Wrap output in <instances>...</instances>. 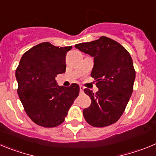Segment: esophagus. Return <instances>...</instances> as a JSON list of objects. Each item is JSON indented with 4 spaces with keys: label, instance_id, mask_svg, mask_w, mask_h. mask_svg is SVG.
<instances>
[{
    "label": "esophagus",
    "instance_id": "esophagus-1",
    "mask_svg": "<svg viewBox=\"0 0 156 156\" xmlns=\"http://www.w3.org/2000/svg\"><path fill=\"white\" fill-rule=\"evenodd\" d=\"M79 88H80V92H83V91H84V89H85V88H84V87L82 86V85H80V87H79Z\"/></svg>",
    "mask_w": 156,
    "mask_h": 156
}]
</instances>
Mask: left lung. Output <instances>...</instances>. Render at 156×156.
I'll use <instances>...</instances> for the list:
<instances>
[{
  "mask_svg": "<svg viewBox=\"0 0 156 156\" xmlns=\"http://www.w3.org/2000/svg\"><path fill=\"white\" fill-rule=\"evenodd\" d=\"M75 48L94 57L91 76L99 88L95 93L84 89L92 100L83 110L84 117L93 127L111 125L120 119L132 94L135 79L132 58L122 45L106 36L78 43Z\"/></svg>",
  "mask_w": 156,
  "mask_h": 156,
  "instance_id": "left-lung-1",
  "label": "left lung"
}]
</instances>
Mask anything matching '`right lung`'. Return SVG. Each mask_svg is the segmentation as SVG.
Here are the masks:
<instances>
[{
	"mask_svg": "<svg viewBox=\"0 0 156 156\" xmlns=\"http://www.w3.org/2000/svg\"><path fill=\"white\" fill-rule=\"evenodd\" d=\"M72 47L40 43L22 55L15 71L18 94L25 111L37 125L54 127L64 121L79 94V85L59 86L55 78L66 71V54Z\"/></svg>",
	"mask_w": 156,
	"mask_h": 156,
	"instance_id": "obj_1",
	"label": "right lung"
}]
</instances>
